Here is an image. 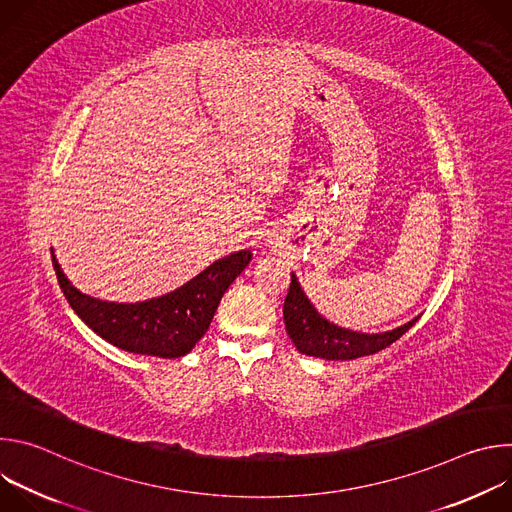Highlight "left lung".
I'll use <instances>...</instances> for the list:
<instances>
[{
    "label": "left lung",
    "mask_w": 512,
    "mask_h": 512,
    "mask_svg": "<svg viewBox=\"0 0 512 512\" xmlns=\"http://www.w3.org/2000/svg\"><path fill=\"white\" fill-rule=\"evenodd\" d=\"M417 320L419 316L395 330L379 334L342 328L326 320L314 308L294 273H291V283L283 302V322L291 342L302 354L326 360H354L358 356L375 354L399 340Z\"/></svg>",
    "instance_id": "left-lung-1"
}]
</instances>
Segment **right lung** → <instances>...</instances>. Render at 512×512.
<instances>
[{"mask_svg":"<svg viewBox=\"0 0 512 512\" xmlns=\"http://www.w3.org/2000/svg\"><path fill=\"white\" fill-rule=\"evenodd\" d=\"M50 253L64 298L95 334L121 350L160 358H178L194 348L225 291L251 261L249 249L235 251L166 296L119 304L83 294L68 281L52 249Z\"/></svg>","mask_w":512,"mask_h":512,"instance_id":"obj_1","label":"right lung"}]
</instances>
